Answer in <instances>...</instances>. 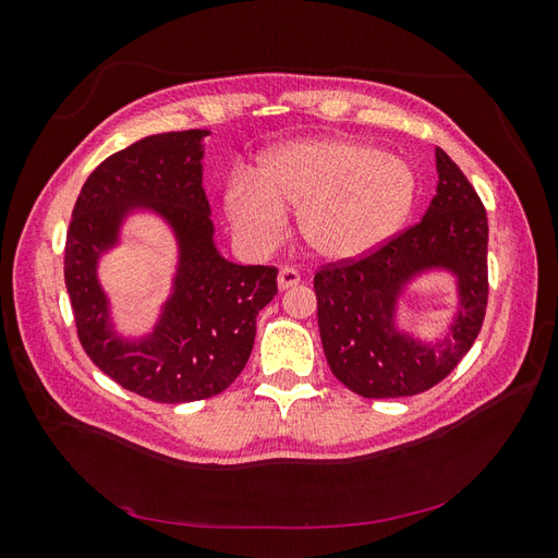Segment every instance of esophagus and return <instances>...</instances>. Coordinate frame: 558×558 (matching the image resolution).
I'll return each instance as SVG.
<instances>
[{
	"instance_id": "34e87169",
	"label": "esophagus",
	"mask_w": 558,
	"mask_h": 558,
	"mask_svg": "<svg viewBox=\"0 0 558 558\" xmlns=\"http://www.w3.org/2000/svg\"><path fill=\"white\" fill-rule=\"evenodd\" d=\"M279 289L286 291V289H293V286L300 283V272L295 267H281L279 269Z\"/></svg>"
}]
</instances>
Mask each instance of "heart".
Returning a JSON list of instances; mask_svg holds the SVG:
<instances>
[{
  "label": "heart",
  "mask_w": 558,
  "mask_h": 558,
  "mask_svg": "<svg viewBox=\"0 0 558 558\" xmlns=\"http://www.w3.org/2000/svg\"><path fill=\"white\" fill-rule=\"evenodd\" d=\"M416 174L408 160L344 137L300 140L260 160L258 172L238 170L223 185V211L242 246L275 248L289 214L318 258L344 263L386 244L408 221Z\"/></svg>",
  "instance_id": "b5f03b06"
}]
</instances>
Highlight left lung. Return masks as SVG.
Returning a JSON list of instances; mask_svg holds the SVG:
<instances>
[{
    "instance_id": "1",
    "label": "left lung",
    "mask_w": 558,
    "mask_h": 558,
    "mask_svg": "<svg viewBox=\"0 0 558 558\" xmlns=\"http://www.w3.org/2000/svg\"><path fill=\"white\" fill-rule=\"evenodd\" d=\"M437 193L424 218L356 260L314 275L318 332L332 375L363 398H402L440 384L475 344L488 300V221L480 195L442 148ZM428 268L457 277L460 312L442 343H421L395 326L403 286Z\"/></svg>"
}]
</instances>
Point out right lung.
Masks as SVG:
<instances>
[{"label": "right lung", "instance_id": "right-lung-1", "mask_svg": "<svg viewBox=\"0 0 558 558\" xmlns=\"http://www.w3.org/2000/svg\"><path fill=\"white\" fill-rule=\"evenodd\" d=\"M207 134H150L109 156L83 183L66 230L64 283L83 351L116 384L154 402H193L226 391L251 356L258 312L277 295V267L230 263L214 244L202 189ZM134 208L166 218L180 244V265L155 332L125 341L110 326L96 263Z\"/></svg>", "mask_w": 558, "mask_h": 558}]
</instances>
